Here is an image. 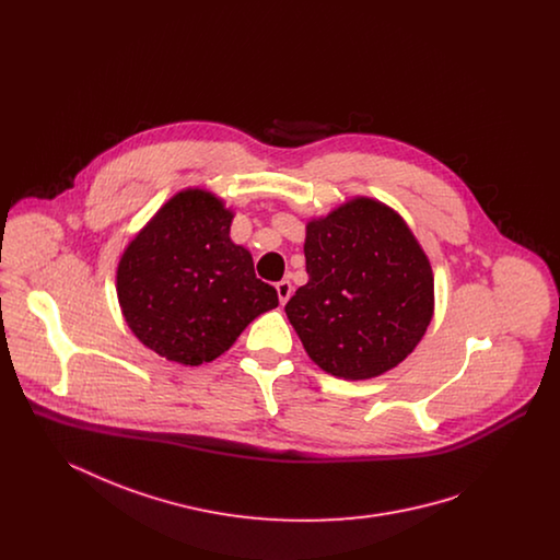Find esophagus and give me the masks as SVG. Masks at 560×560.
<instances>
[{"label": "esophagus", "instance_id": "obj_1", "mask_svg": "<svg viewBox=\"0 0 560 560\" xmlns=\"http://www.w3.org/2000/svg\"><path fill=\"white\" fill-rule=\"evenodd\" d=\"M277 295H279V302L281 304H285L288 300H290V295H292V283L288 281V279H281L277 285Z\"/></svg>", "mask_w": 560, "mask_h": 560}]
</instances>
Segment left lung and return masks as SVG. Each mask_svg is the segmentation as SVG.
Returning a JSON list of instances; mask_svg holds the SVG:
<instances>
[{
    "label": "left lung",
    "instance_id": "1",
    "mask_svg": "<svg viewBox=\"0 0 560 560\" xmlns=\"http://www.w3.org/2000/svg\"><path fill=\"white\" fill-rule=\"evenodd\" d=\"M304 256L308 283L285 315L323 372L368 380L418 347L432 319L434 279L399 213L357 197L308 222Z\"/></svg>",
    "mask_w": 560,
    "mask_h": 560
}]
</instances>
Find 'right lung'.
<instances>
[{"label":"right lung","instance_id":"right-lung-1","mask_svg":"<svg viewBox=\"0 0 560 560\" xmlns=\"http://www.w3.org/2000/svg\"><path fill=\"white\" fill-rule=\"evenodd\" d=\"M233 212L201 188L174 195L126 247L117 298L144 347L167 361L201 365L279 304L256 279L252 254L229 231Z\"/></svg>","mask_w":560,"mask_h":560}]
</instances>
